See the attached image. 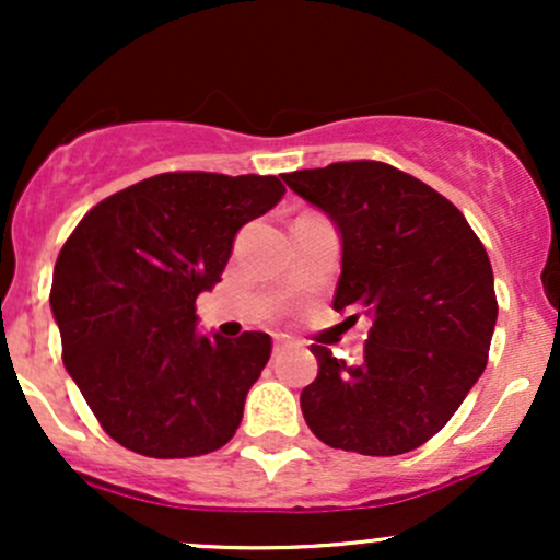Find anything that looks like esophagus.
<instances>
[{
    "label": "esophagus",
    "mask_w": 560,
    "mask_h": 560,
    "mask_svg": "<svg viewBox=\"0 0 560 560\" xmlns=\"http://www.w3.org/2000/svg\"><path fill=\"white\" fill-rule=\"evenodd\" d=\"M289 347H292V342H289V339H284V337H279L273 342V352H284V350H289Z\"/></svg>",
    "instance_id": "esophagus-1"
}]
</instances>
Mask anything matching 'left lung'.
<instances>
[{"label":"left lung","instance_id":"1","mask_svg":"<svg viewBox=\"0 0 560 560\" xmlns=\"http://www.w3.org/2000/svg\"><path fill=\"white\" fill-rule=\"evenodd\" d=\"M284 182L339 231L334 311L371 318L361 363L311 347L318 376L302 389V416L329 447L410 453L453 419L487 365L498 300L485 244L450 199L387 163H331Z\"/></svg>","mask_w":560,"mask_h":560}]
</instances>
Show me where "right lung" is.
<instances>
[{"instance_id":"right-lung-1","label":"right lung","mask_w":560,"mask_h":560,"mask_svg":"<svg viewBox=\"0 0 560 560\" xmlns=\"http://www.w3.org/2000/svg\"><path fill=\"white\" fill-rule=\"evenodd\" d=\"M284 191L276 176L160 173L102 199L62 244L49 294L62 363L115 442L191 458L240 429L271 337L199 334L195 302Z\"/></svg>"}]
</instances>
